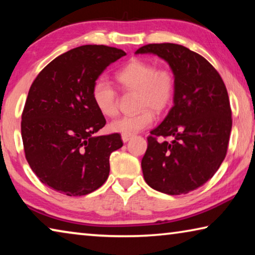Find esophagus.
Returning a JSON list of instances; mask_svg holds the SVG:
<instances>
[{
  "instance_id": "1",
  "label": "esophagus",
  "mask_w": 255,
  "mask_h": 255,
  "mask_svg": "<svg viewBox=\"0 0 255 255\" xmlns=\"http://www.w3.org/2000/svg\"><path fill=\"white\" fill-rule=\"evenodd\" d=\"M132 138V135H127V134H122V140L123 142H128V140Z\"/></svg>"
}]
</instances>
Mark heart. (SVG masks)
Segmentation results:
<instances>
[{"instance_id":"1","label":"heart","mask_w":255,"mask_h":255,"mask_svg":"<svg viewBox=\"0 0 255 255\" xmlns=\"http://www.w3.org/2000/svg\"><path fill=\"white\" fill-rule=\"evenodd\" d=\"M116 80L125 90L138 92L135 115L113 121L111 131L133 135L149 128L154 122L152 112L163 113L170 107L175 95V78L167 68H156L150 62L133 59L116 73ZM92 100L101 114L113 117L119 113V96L114 85L99 78L93 83Z\"/></svg>"}]
</instances>
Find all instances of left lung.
<instances>
[{
	"label": "left lung",
	"instance_id": "obj_1",
	"mask_svg": "<svg viewBox=\"0 0 255 255\" xmlns=\"http://www.w3.org/2000/svg\"><path fill=\"white\" fill-rule=\"evenodd\" d=\"M165 60L175 78L173 107L148 136L141 160L144 181L167 195L188 194L213 177L226 157L232 109L221 76L201 54L160 43L141 46ZM171 137V141L162 137Z\"/></svg>",
	"mask_w": 255,
	"mask_h": 255
}]
</instances>
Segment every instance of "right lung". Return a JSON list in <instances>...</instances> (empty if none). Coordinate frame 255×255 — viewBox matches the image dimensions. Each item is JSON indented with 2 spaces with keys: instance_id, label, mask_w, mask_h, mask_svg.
I'll return each instance as SVG.
<instances>
[{
  "instance_id": "obj_1",
  "label": "right lung",
  "mask_w": 255,
  "mask_h": 255,
  "mask_svg": "<svg viewBox=\"0 0 255 255\" xmlns=\"http://www.w3.org/2000/svg\"><path fill=\"white\" fill-rule=\"evenodd\" d=\"M106 45H82L46 65L35 78L21 115V138L30 168L42 183L83 196L109 175V156L123 146L119 133L95 135L106 124L92 100L93 83L125 56Z\"/></svg>"
}]
</instances>
